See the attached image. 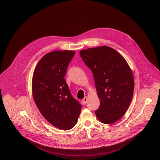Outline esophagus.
Segmentation results:
<instances>
[{
    "label": "esophagus",
    "instance_id": "34e87169",
    "mask_svg": "<svg viewBox=\"0 0 160 160\" xmlns=\"http://www.w3.org/2000/svg\"><path fill=\"white\" fill-rule=\"evenodd\" d=\"M88 101V97H84V98L82 99V103H83L84 105H85V104H86V103H87Z\"/></svg>",
    "mask_w": 160,
    "mask_h": 160
}]
</instances>
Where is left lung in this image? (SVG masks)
<instances>
[{"label":"left lung","instance_id":"left-lung-1","mask_svg":"<svg viewBox=\"0 0 160 160\" xmlns=\"http://www.w3.org/2000/svg\"><path fill=\"white\" fill-rule=\"evenodd\" d=\"M94 78L100 105L95 112L104 124L118 121L126 112L132 100L134 81L126 60L107 46L90 48L79 52Z\"/></svg>","mask_w":160,"mask_h":160}]
</instances>
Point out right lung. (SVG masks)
Wrapping results in <instances>:
<instances>
[{
    "label": "right lung",
    "instance_id": "1",
    "mask_svg": "<svg viewBox=\"0 0 160 160\" xmlns=\"http://www.w3.org/2000/svg\"><path fill=\"white\" fill-rule=\"evenodd\" d=\"M75 52L63 50L47 53L33 73L32 91L36 106L55 127L69 130L77 122L82 106L75 99L65 76Z\"/></svg>",
    "mask_w": 160,
    "mask_h": 160
}]
</instances>
